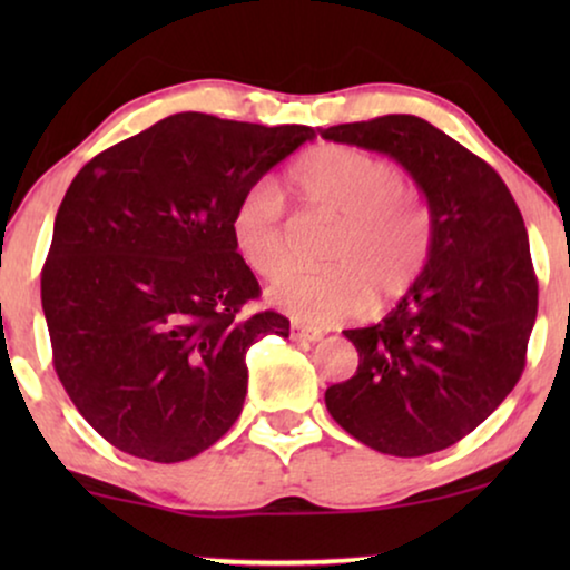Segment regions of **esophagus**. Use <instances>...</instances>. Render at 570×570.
<instances>
[{"label":"esophagus","mask_w":570,"mask_h":570,"mask_svg":"<svg viewBox=\"0 0 570 570\" xmlns=\"http://www.w3.org/2000/svg\"><path fill=\"white\" fill-rule=\"evenodd\" d=\"M291 337L293 340H303V342H316V340H322L324 334L318 332V330H311V326H303V324L295 322L291 326Z\"/></svg>","instance_id":"34e87169"}]
</instances>
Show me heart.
Masks as SVG:
<instances>
[{
    "mask_svg": "<svg viewBox=\"0 0 570 570\" xmlns=\"http://www.w3.org/2000/svg\"><path fill=\"white\" fill-rule=\"evenodd\" d=\"M291 189L308 207L337 217L318 269L291 267L269 285V301L306 324H334L373 301L392 303L415 285L433 252V215L394 163L355 147L326 145L295 163ZM285 205L275 186L256 184L233 209L236 252L256 275L287 259Z\"/></svg>",
    "mask_w": 570,
    "mask_h": 570,
    "instance_id": "b5f03b06",
    "label": "heart"
}]
</instances>
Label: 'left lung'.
I'll list each match as a JSON object with an SVG mask.
<instances>
[{"label":"left lung","instance_id":"1","mask_svg":"<svg viewBox=\"0 0 570 570\" xmlns=\"http://www.w3.org/2000/svg\"><path fill=\"white\" fill-rule=\"evenodd\" d=\"M318 131L394 158L433 215V252L415 285L379 324L342 332L357 350V371L326 389V410L381 454L454 446L524 371L537 318L524 217L485 160L417 116Z\"/></svg>","mask_w":570,"mask_h":570}]
</instances>
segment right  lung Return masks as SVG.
<instances>
[{"label": "right lung", "mask_w": 570, "mask_h": 570, "mask_svg": "<svg viewBox=\"0 0 570 570\" xmlns=\"http://www.w3.org/2000/svg\"><path fill=\"white\" fill-rule=\"evenodd\" d=\"M184 111L96 155L61 199L41 303L53 368L80 415L124 454L170 464L236 423L246 353L287 337L246 316L259 283L233 244L238 199L314 139Z\"/></svg>", "instance_id": "obj_1"}]
</instances>
